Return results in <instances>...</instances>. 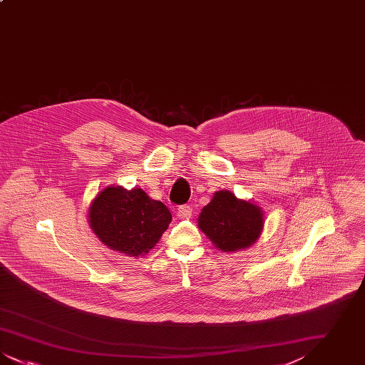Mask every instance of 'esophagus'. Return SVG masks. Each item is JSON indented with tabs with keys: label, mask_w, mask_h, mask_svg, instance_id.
<instances>
[{
	"label": "esophagus",
	"mask_w": 365,
	"mask_h": 365,
	"mask_svg": "<svg viewBox=\"0 0 365 365\" xmlns=\"http://www.w3.org/2000/svg\"><path fill=\"white\" fill-rule=\"evenodd\" d=\"M191 212H192V209L190 205H182L178 208V216L180 219H189L191 217Z\"/></svg>",
	"instance_id": "obj_1"
}]
</instances>
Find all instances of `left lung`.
<instances>
[{
	"mask_svg": "<svg viewBox=\"0 0 365 365\" xmlns=\"http://www.w3.org/2000/svg\"><path fill=\"white\" fill-rule=\"evenodd\" d=\"M262 210L231 191H216L198 216V227L222 252H237L259 240L264 226Z\"/></svg>",
	"mask_w": 365,
	"mask_h": 365,
	"instance_id": "left-lung-1",
	"label": "left lung"
}]
</instances>
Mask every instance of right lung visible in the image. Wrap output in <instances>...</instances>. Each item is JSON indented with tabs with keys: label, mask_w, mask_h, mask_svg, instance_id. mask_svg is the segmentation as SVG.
Wrapping results in <instances>:
<instances>
[{
	"label": "right lung",
	"mask_w": 365,
	"mask_h": 365,
	"mask_svg": "<svg viewBox=\"0 0 365 365\" xmlns=\"http://www.w3.org/2000/svg\"><path fill=\"white\" fill-rule=\"evenodd\" d=\"M171 220L168 208L138 187H105L88 208V225L100 241L128 257L149 253Z\"/></svg>",
	"instance_id": "obj_1"
}]
</instances>
